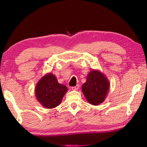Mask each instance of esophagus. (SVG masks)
<instances>
[{"label":"esophagus","instance_id":"1","mask_svg":"<svg viewBox=\"0 0 147 147\" xmlns=\"http://www.w3.org/2000/svg\"><path fill=\"white\" fill-rule=\"evenodd\" d=\"M79 88V85L78 84V85H76V86H74V87H72V89L73 90H77V89H78Z\"/></svg>","mask_w":147,"mask_h":147}]
</instances>
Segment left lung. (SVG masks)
Listing matches in <instances>:
<instances>
[{"mask_svg":"<svg viewBox=\"0 0 147 147\" xmlns=\"http://www.w3.org/2000/svg\"><path fill=\"white\" fill-rule=\"evenodd\" d=\"M109 88L108 79L98 71H92L88 74L87 80L82 88L87 100L93 105H98L102 102Z\"/></svg>","mask_w":147,"mask_h":147,"instance_id":"left-lung-1","label":"left lung"}]
</instances>
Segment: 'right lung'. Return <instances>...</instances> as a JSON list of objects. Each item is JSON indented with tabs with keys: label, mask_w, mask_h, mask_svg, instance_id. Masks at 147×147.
Wrapping results in <instances>:
<instances>
[{
	"label": "right lung",
	"mask_w": 147,
	"mask_h": 147,
	"mask_svg": "<svg viewBox=\"0 0 147 147\" xmlns=\"http://www.w3.org/2000/svg\"><path fill=\"white\" fill-rule=\"evenodd\" d=\"M36 96L41 105L54 108L59 105L67 88L58 83L56 76L49 73L38 82L36 87Z\"/></svg>",
	"instance_id": "right-lung-1"
}]
</instances>
